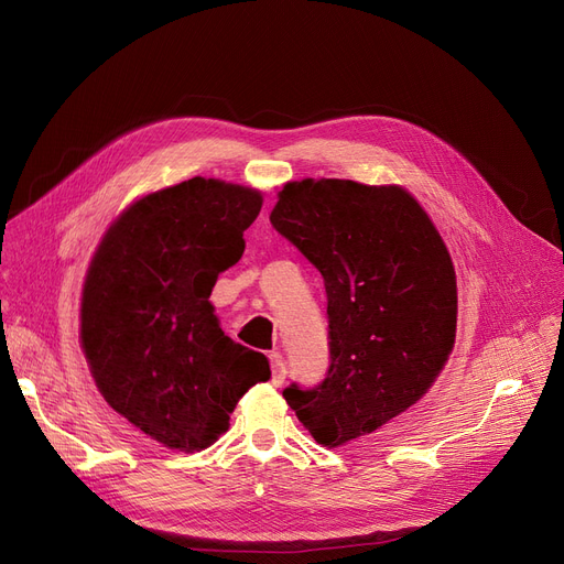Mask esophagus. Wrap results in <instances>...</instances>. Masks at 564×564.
<instances>
[{
  "mask_svg": "<svg viewBox=\"0 0 564 564\" xmlns=\"http://www.w3.org/2000/svg\"><path fill=\"white\" fill-rule=\"evenodd\" d=\"M270 364H272V383H274V387H281V383L285 381L288 370H285L283 357H281L279 351H272V354H270Z\"/></svg>",
  "mask_w": 564,
  "mask_h": 564,
  "instance_id": "obj_1",
  "label": "esophagus"
}]
</instances>
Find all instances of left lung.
Returning <instances> with one entry per match:
<instances>
[{
	"mask_svg": "<svg viewBox=\"0 0 564 564\" xmlns=\"http://www.w3.org/2000/svg\"><path fill=\"white\" fill-rule=\"evenodd\" d=\"M270 221L327 290V375L317 387L292 381L283 398L334 448L389 423L432 387L455 343V267L400 187L306 177L283 187Z\"/></svg>",
	"mask_w": 564,
	"mask_h": 564,
	"instance_id": "obj_1",
	"label": "left lung"
}]
</instances>
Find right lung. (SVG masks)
Listing matches in <instances>:
<instances>
[{"label": "right lung", "instance_id": "add662e5", "mask_svg": "<svg viewBox=\"0 0 564 564\" xmlns=\"http://www.w3.org/2000/svg\"><path fill=\"white\" fill-rule=\"evenodd\" d=\"M260 207L256 189L192 177L130 205L88 267L86 361L111 409L166 448L210 446L240 398L272 377L207 302Z\"/></svg>", "mask_w": 564, "mask_h": 564}]
</instances>
